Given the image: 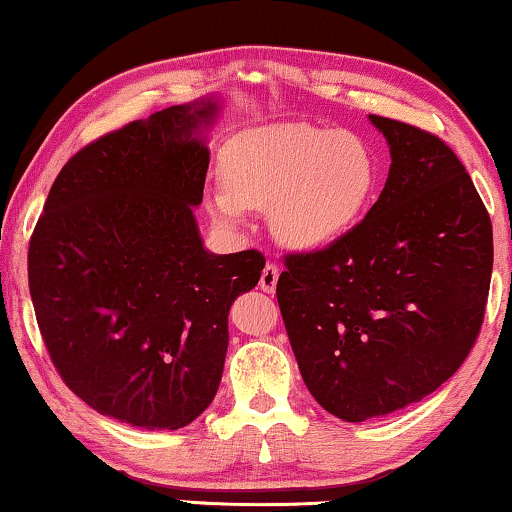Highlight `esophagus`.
<instances>
[{
	"label": "esophagus",
	"mask_w": 512,
	"mask_h": 512,
	"mask_svg": "<svg viewBox=\"0 0 512 512\" xmlns=\"http://www.w3.org/2000/svg\"><path fill=\"white\" fill-rule=\"evenodd\" d=\"M279 270L275 263H268L263 268V272H261V289L265 291V293H275V289H277V279H279Z\"/></svg>",
	"instance_id": "34e87169"
}]
</instances>
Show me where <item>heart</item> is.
I'll list each match as a JSON object with an SVG mask.
<instances>
[{
  "instance_id": "b5f03b06",
  "label": "heart",
  "mask_w": 512,
  "mask_h": 512,
  "mask_svg": "<svg viewBox=\"0 0 512 512\" xmlns=\"http://www.w3.org/2000/svg\"><path fill=\"white\" fill-rule=\"evenodd\" d=\"M223 188L207 207L237 228L247 209H270V228L293 249H321L361 219L375 191L373 151L352 132L305 123L270 125L233 137L221 156Z\"/></svg>"
}]
</instances>
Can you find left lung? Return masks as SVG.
Wrapping results in <instances>:
<instances>
[{
  "label": "left lung",
  "mask_w": 512,
  "mask_h": 512,
  "mask_svg": "<svg viewBox=\"0 0 512 512\" xmlns=\"http://www.w3.org/2000/svg\"><path fill=\"white\" fill-rule=\"evenodd\" d=\"M387 137V184L366 219L317 251L284 256L277 282L300 375L321 408L366 422L457 373L492 279V221L443 139L370 114Z\"/></svg>",
  "instance_id": "obj_1"
}]
</instances>
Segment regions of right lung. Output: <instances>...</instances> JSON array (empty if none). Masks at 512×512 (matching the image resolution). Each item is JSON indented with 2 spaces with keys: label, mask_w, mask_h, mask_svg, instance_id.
<instances>
[{
  "label": "right lung",
  "mask_w": 512,
  "mask_h": 512,
  "mask_svg": "<svg viewBox=\"0 0 512 512\" xmlns=\"http://www.w3.org/2000/svg\"><path fill=\"white\" fill-rule=\"evenodd\" d=\"M214 100L177 104L102 135L62 167L30 237L27 277L55 370L100 415L181 429L207 410L228 312L261 251L209 254L195 223Z\"/></svg>",
  "instance_id": "right-lung-1"
}]
</instances>
